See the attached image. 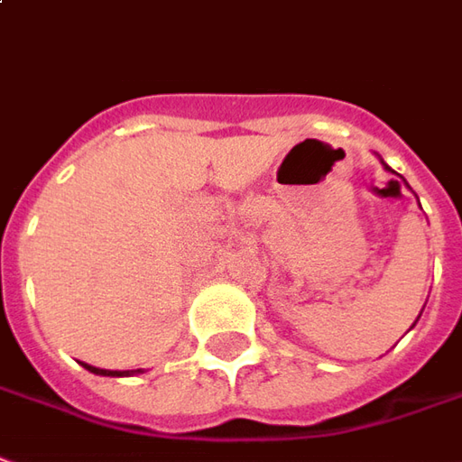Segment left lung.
Instances as JSON below:
<instances>
[{
	"label": "left lung",
	"instance_id": "obj_1",
	"mask_svg": "<svg viewBox=\"0 0 462 462\" xmlns=\"http://www.w3.org/2000/svg\"><path fill=\"white\" fill-rule=\"evenodd\" d=\"M385 170H390V167H388V164H385Z\"/></svg>",
	"mask_w": 462,
	"mask_h": 462
}]
</instances>
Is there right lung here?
<instances>
[{"mask_svg": "<svg viewBox=\"0 0 462 462\" xmlns=\"http://www.w3.org/2000/svg\"><path fill=\"white\" fill-rule=\"evenodd\" d=\"M82 365L89 370V373H95V375H109V377H122V375H130V370H102V367H95V365H87V363H82Z\"/></svg>", "mask_w": 462, "mask_h": 462, "instance_id": "add662e5", "label": "right lung"}]
</instances>
